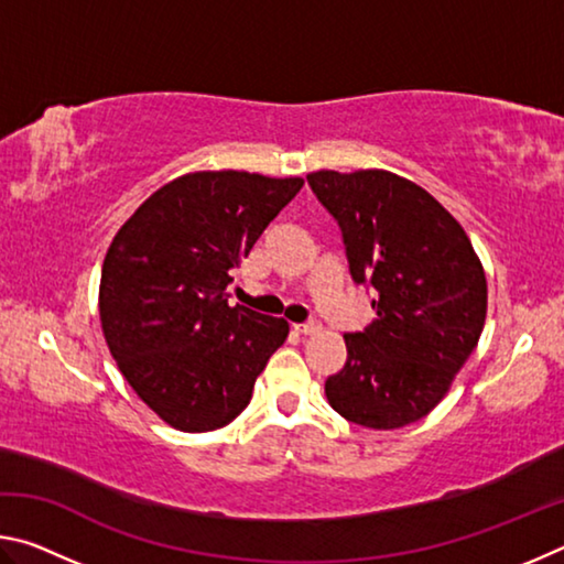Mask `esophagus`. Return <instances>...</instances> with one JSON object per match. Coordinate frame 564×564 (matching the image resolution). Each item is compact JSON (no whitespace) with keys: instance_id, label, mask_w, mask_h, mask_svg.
<instances>
[{"instance_id":"esophagus-1","label":"esophagus","mask_w":564,"mask_h":564,"mask_svg":"<svg viewBox=\"0 0 564 564\" xmlns=\"http://www.w3.org/2000/svg\"><path fill=\"white\" fill-rule=\"evenodd\" d=\"M295 333H303V336H316V333L321 330V323H299V326H293Z\"/></svg>"}]
</instances>
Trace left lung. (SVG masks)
<instances>
[{"instance_id":"1","label":"left lung","mask_w":564,"mask_h":564,"mask_svg":"<svg viewBox=\"0 0 564 564\" xmlns=\"http://www.w3.org/2000/svg\"><path fill=\"white\" fill-rule=\"evenodd\" d=\"M308 184L336 216L352 281L376 289V318L343 336L348 358L326 398L356 425L405 427L441 403L480 340L485 269L455 216L393 171L321 169Z\"/></svg>"}]
</instances>
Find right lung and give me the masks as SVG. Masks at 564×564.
<instances>
[{"mask_svg":"<svg viewBox=\"0 0 564 564\" xmlns=\"http://www.w3.org/2000/svg\"><path fill=\"white\" fill-rule=\"evenodd\" d=\"M301 176L194 171L154 191L107 251L99 321L121 376L181 433L224 427L251 403L256 378L289 323L228 305L231 271Z\"/></svg>","mask_w":564,"mask_h":564,"instance_id":"add662e5","label":"right lung"}]
</instances>
